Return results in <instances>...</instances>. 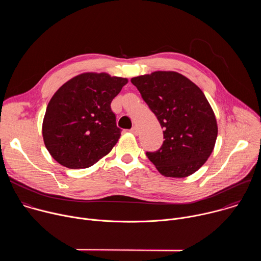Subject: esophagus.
<instances>
[{
  "mask_svg": "<svg viewBox=\"0 0 261 261\" xmlns=\"http://www.w3.org/2000/svg\"><path fill=\"white\" fill-rule=\"evenodd\" d=\"M130 132H131V133H133L134 135H138V128L134 126V127H132V128H131Z\"/></svg>",
  "mask_w": 261,
  "mask_h": 261,
  "instance_id": "34e87169",
  "label": "esophagus"
}]
</instances>
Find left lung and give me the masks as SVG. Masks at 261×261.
Segmentation results:
<instances>
[{
	"instance_id": "1",
	"label": "left lung",
	"mask_w": 261,
	"mask_h": 261,
	"mask_svg": "<svg viewBox=\"0 0 261 261\" xmlns=\"http://www.w3.org/2000/svg\"><path fill=\"white\" fill-rule=\"evenodd\" d=\"M142 99L164 128L160 150L146 156L168 177H186L211 156L218 125L202 91L174 71H155L131 79Z\"/></svg>"
}]
</instances>
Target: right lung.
<instances>
[{"label": "right lung", "instance_id": "obj_1", "mask_svg": "<svg viewBox=\"0 0 261 261\" xmlns=\"http://www.w3.org/2000/svg\"><path fill=\"white\" fill-rule=\"evenodd\" d=\"M128 80L86 72L65 83L51 97L42 123L44 144L61 165L88 168L117 144L121 129L110 103Z\"/></svg>", "mask_w": 261, "mask_h": 261}]
</instances>
